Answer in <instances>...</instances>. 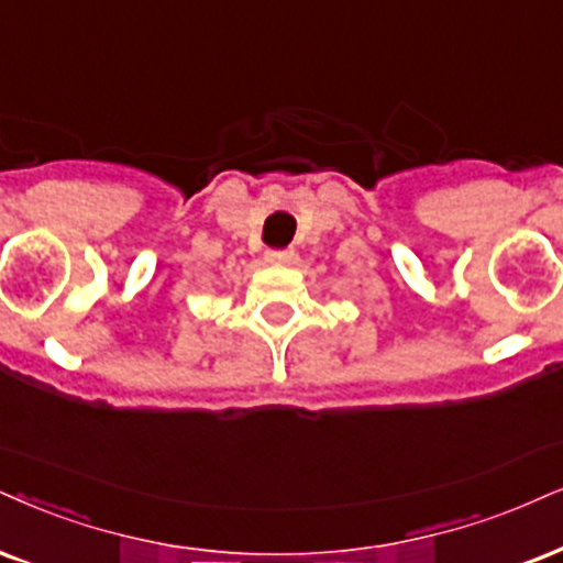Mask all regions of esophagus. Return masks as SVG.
<instances>
[{"mask_svg": "<svg viewBox=\"0 0 563 563\" xmlns=\"http://www.w3.org/2000/svg\"><path fill=\"white\" fill-rule=\"evenodd\" d=\"M263 261L271 263V266H284V263L295 261V250H268V253L263 255Z\"/></svg>", "mask_w": 563, "mask_h": 563, "instance_id": "obj_1", "label": "esophagus"}]
</instances>
